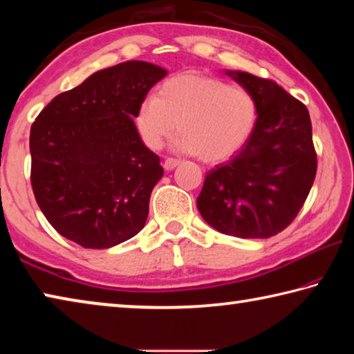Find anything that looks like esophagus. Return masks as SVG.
Listing matches in <instances>:
<instances>
[{"instance_id":"esophagus-1","label":"esophagus","mask_w":354,"mask_h":354,"mask_svg":"<svg viewBox=\"0 0 354 354\" xmlns=\"http://www.w3.org/2000/svg\"><path fill=\"white\" fill-rule=\"evenodd\" d=\"M179 165V160L178 159H173V158H167L165 162H164V169L169 171V170H173L175 167Z\"/></svg>"}]
</instances>
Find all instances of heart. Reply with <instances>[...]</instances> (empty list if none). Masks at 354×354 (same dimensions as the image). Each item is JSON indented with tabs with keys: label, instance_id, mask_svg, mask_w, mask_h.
I'll list each match as a JSON object with an SVG mask.
<instances>
[{
	"label": "heart",
	"instance_id": "1",
	"mask_svg": "<svg viewBox=\"0 0 354 354\" xmlns=\"http://www.w3.org/2000/svg\"><path fill=\"white\" fill-rule=\"evenodd\" d=\"M256 101L243 88L218 77L183 73L148 95L136 112V127L153 151L179 134L175 147L206 164L225 162L241 149L256 127Z\"/></svg>",
	"mask_w": 354,
	"mask_h": 354
}]
</instances>
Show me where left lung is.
Masks as SVG:
<instances>
[{"instance_id": "8db88e82", "label": "left lung", "mask_w": 354, "mask_h": 354, "mask_svg": "<svg viewBox=\"0 0 354 354\" xmlns=\"http://www.w3.org/2000/svg\"><path fill=\"white\" fill-rule=\"evenodd\" d=\"M226 75L254 98L256 127L241 151L207 171L196 206L223 234L267 239L292 223L313 187V124L306 106L274 81L247 71Z\"/></svg>"}]
</instances>
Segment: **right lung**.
<instances>
[{
    "instance_id": "1",
    "label": "right lung",
    "mask_w": 354,
    "mask_h": 354,
    "mask_svg": "<svg viewBox=\"0 0 354 354\" xmlns=\"http://www.w3.org/2000/svg\"><path fill=\"white\" fill-rule=\"evenodd\" d=\"M165 75L143 61L113 65L57 95L35 118L29 137L35 201L68 241L111 248L145 226L164 169L133 118Z\"/></svg>"
}]
</instances>
